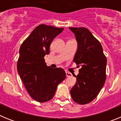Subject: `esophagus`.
I'll return each mask as SVG.
<instances>
[{
    "instance_id": "obj_1",
    "label": "esophagus",
    "mask_w": 121,
    "mask_h": 121,
    "mask_svg": "<svg viewBox=\"0 0 121 121\" xmlns=\"http://www.w3.org/2000/svg\"><path fill=\"white\" fill-rule=\"evenodd\" d=\"M66 76H67V77H71L72 76V74L70 73L66 72Z\"/></svg>"
}]
</instances>
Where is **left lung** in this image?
Masks as SVG:
<instances>
[{
	"label": "left lung",
	"instance_id": "left-lung-1",
	"mask_svg": "<svg viewBox=\"0 0 121 121\" xmlns=\"http://www.w3.org/2000/svg\"><path fill=\"white\" fill-rule=\"evenodd\" d=\"M78 41L73 62L81 67L77 83L70 90L73 100L79 104L90 103L96 98L106 80L107 57L100 42L86 28L70 27Z\"/></svg>",
	"mask_w": 121,
	"mask_h": 121
}]
</instances>
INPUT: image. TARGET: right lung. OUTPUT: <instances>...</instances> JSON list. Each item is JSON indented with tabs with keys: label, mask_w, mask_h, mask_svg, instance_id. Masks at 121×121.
Returning a JSON list of instances; mask_svg holds the SVG:
<instances>
[{
	"label": "right lung",
	"mask_w": 121,
	"mask_h": 121,
	"mask_svg": "<svg viewBox=\"0 0 121 121\" xmlns=\"http://www.w3.org/2000/svg\"><path fill=\"white\" fill-rule=\"evenodd\" d=\"M63 30L64 28L39 25L19 49L18 73L30 96L37 102L51 100L58 84L66 78L64 69L48 67L44 59L45 56L50 53V45L54 37Z\"/></svg>",
	"instance_id": "add662e5"
}]
</instances>
